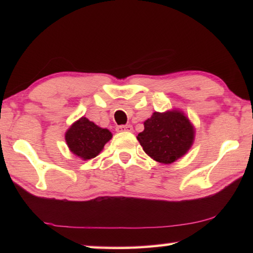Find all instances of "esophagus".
<instances>
[{"label": "esophagus", "instance_id": "1", "mask_svg": "<svg viewBox=\"0 0 253 253\" xmlns=\"http://www.w3.org/2000/svg\"><path fill=\"white\" fill-rule=\"evenodd\" d=\"M117 131H132V126L131 125H122L116 128Z\"/></svg>", "mask_w": 253, "mask_h": 253}]
</instances>
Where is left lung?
Returning <instances> with one entry per match:
<instances>
[{
	"label": "left lung",
	"mask_w": 253,
	"mask_h": 253,
	"mask_svg": "<svg viewBox=\"0 0 253 253\" xmlns=\"http://www.w3.org/2000/svg\"><path fill=\"white\" fill-rule=\"evenodd\" d=\"M195 138V128L178 109L155 111L144 122V130L137 140L144 152L161 164H172L190 151Z\"/></svg>",
	"instance_id": "obj_1"
}]
</instances>
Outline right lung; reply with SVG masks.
I'll return each instance as SVG.
<instances>
[{
	"label": "right lung",
	"mask_w": 253,
	"mask_h": 253,
	"mask_svg": "<svg viewBox=\"0 0 253 253\" xmlns=\"http://www.w3.org/2000/svg\"><path fill=\"white\" fill-rule=\"evenodd\" d=\"M113 137L107 128L97 126L88 118L81 117L68 128L65 139L69 151L81 158L88 161L99 155L106 143Z\"/></svg>",
	"instance_id": "obj_1"
}]
</instances>
